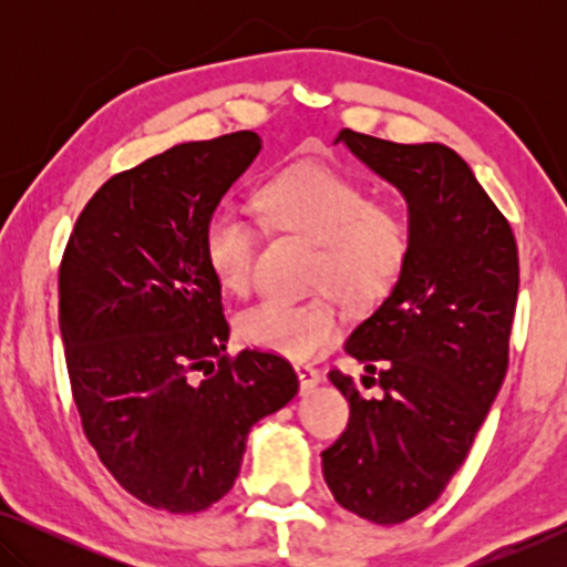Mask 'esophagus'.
<instances>
[{
  "label": "esophagus",
  "mask_w": 567,
  "mask_h": 567,
  "mask_svg": "<svg viewBox=\"0 0 567 567\" xmlns=\"http://www.w3.org/2000/svg\"><path fill=\"white\" fill-rule=\"evenodd\" d=\"M293 371H297V377H299L301 392H312L315 386L320 384V379H322L320 369L309 367V363H293Z\"/></svg>",
  "instance_id": "1"
}]
</instances>
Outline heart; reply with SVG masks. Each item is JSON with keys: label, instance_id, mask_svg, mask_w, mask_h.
Wrapping results in <instances>:
<instances>
[{"label": "heart", "instance_id": "obj_1", "mask_svg": "<svg viewBox=\"0 0 567 567\" xmlns=\"http://www.w3.org/2000/svg\"><path fill=\"white\" fill-rule=\"evenodd\" d=\"M266 224L320 245L312 286L336 291L353 307L392 293L413 255L415 231L408 212L371 200L359 181L322 162H297L258 193ZM204 258L216 284L229 293L250 289L258 260V224L231 206L206 216ZM343 328V309L324 293L309 301L262 299L237 317V336L260 351L305 361L322 353Z\"/></svg>", "mask_w": 567, "mask_h": 567}]
</instances>
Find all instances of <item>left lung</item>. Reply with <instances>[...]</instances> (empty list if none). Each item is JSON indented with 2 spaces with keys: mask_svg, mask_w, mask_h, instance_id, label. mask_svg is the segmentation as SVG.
<instances>
[{
  "mask_svg": "<svg viewBox=\"0 0 567 567\" xmlns=\"http://www.w3.org/2000/svg\"><path fill=\"white\" fill-rule=\"evenodd\" d=\"M338 142L405 196L415 243L400 284L346 340V353L367 369L363 386L384 394L363 398L353 377L330 371L351 417L322 452V475L355 516L400 524L444 493L501 390L518 247L506 216L449 146L351 128Z\"/></svg>",
  "mask_w": 567,
  "mask_h": 567,
  "instance_id": "8db88e82",
  "label": "left lung"
}]
</instances>
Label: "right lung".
Wrapping results in <instances>:
<instances>
[{
    "mask_svg": "<svg viewBox=\"0 0 567 567\" xmlns=\"http://www.w3.org/2000/svg\"><path fill=\"white\" fill-rule=\"evenodd\" d=\"M260 152L252 131L177 144L87 200L59 268V328L82 431L146 506L198 514L224 498L247 433L299 390L278 353L227 351L206 216Z\"/></svg>",
    "mask_w": 567,
    "mask_h": 567,
    "instance_id": "obj_1",
    "label": "right lung"
}]
</instances>
